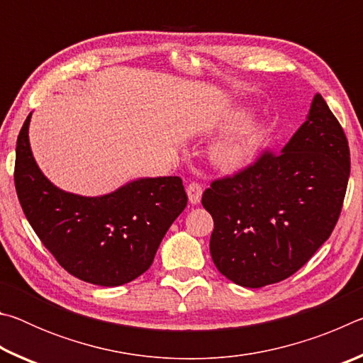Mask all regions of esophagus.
Masks as SVG:
<instances>
[{
    "label": "esophagus",
    "instance_id": "obj_1",
    "mask_svg": "<svg viewBox=\"0 0 363 363\" xmlns=\"http://www.w3.org/2000/svg\"><path fill=\"white\" fill-rule=\"evenodd\" d=\"M201 194H203V189L199 182H190L187 186V195H189V201L192 205H199L201 200Z\"/></svg>",
    "mask_w": 363,
    "mask_h": 363
}]
</instances>
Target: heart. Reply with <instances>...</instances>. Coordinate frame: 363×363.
Masks as SVG:
<instances>
[{"label":"heart","instance_id":"obj_1","mask_svg":"<svg viewBox=\"0 0 363 363\" xmlns=\"http://www.w3.org/2000/svg\"><path fill=\"white\" fill-rule=\"evenodd\" d=\"M247 112L233 113L223 125V130H233V128L240 126L247 120ZM264 139H266V131H264L262 123L257 120L248 121L232 136L213 145L210 152L211 163L224 173H237V171L247 168L256 158L264 144Z\"/></svg>","mask_w":363,"mask_h":363}]
</instances>
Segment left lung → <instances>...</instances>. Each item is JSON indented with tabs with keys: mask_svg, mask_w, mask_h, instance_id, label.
I'll use <instances>...</instances> for the list:
<instances>
[{
	"mask_svg": "<svg viewBox=\"0 0 363 363\" xmlns=\"http://www.w3.org/2000/svg\"><path fill=\"white\" fill-rule=\"evenodd\" d=\"M349 173L346 134L315 94L306 121L281 152H264L203 192L201 205L214 220V266L247 288L290 277L333 232Z\"/></svg>",
	"mask_w": 363,
	"mask_h": 363,
	"instance_id": "obj_1",
	"label": "left lung"
}]
</instances>
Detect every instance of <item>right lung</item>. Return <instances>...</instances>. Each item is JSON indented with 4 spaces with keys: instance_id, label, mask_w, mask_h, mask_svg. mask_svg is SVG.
I'll list each match as a JSON object with an SVG mask.
<instances>
[{
    "instance_id": "1",
    "label": "right lung",
    "mask_w": 363,
    "mask_h": 363,
    "mask_svg": "<svg viewBox=\"0 0 363 363\" xmlns=\"http://www.w3.org/2000/svg\"><path fill=\"white\" fill-rule=\"evenodd\" d=\"M30 118L32 113L17 138L14 184L36 235L79 280L118 286L138 279L152 266L164 233L187 206L181 177H140L101 196L65 192L35 162Z\"/></svg>"
}]
</instances>
